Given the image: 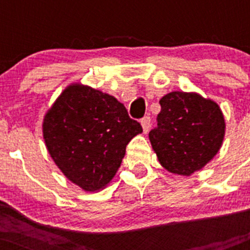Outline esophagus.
Listing matches in <instances>:
<instances>
[{"instance_id": "esophagus-1", "label": "esophagus", "mask_w": 250, "mask_h": 250, "mask_svg": "<svg viewBox=\"0 0 250 250\" xmlns=\"http://www.w3.org/2000/svg\"><path fill=\"white\" fill-rule=\"evenodd\" d=\"M141 126H143V130H144V132L146 134L147 131L150 130V126H151V119L149 118V116H145V118L141 119Z\"/></svg>"}]
</instances>
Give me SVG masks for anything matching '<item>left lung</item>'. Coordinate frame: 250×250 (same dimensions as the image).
Returning a JSON list of instances; mask_svg holds the SVG:
<instances>
[{
	"label": "left lung",
	"mask_w": 250,
	"mask_h": 250,
	"mask_svg": "<svg viewBox=\"0 0 250 250\" xmlns=\"http://www.w3.org/2000/svg\"><path fill=\"white\" fill-rule=\"evenodd\" d=\"M159 103L158 126L149 132L152 149L167 171L191 175L222 147L225 134L222 110L196 92H169Z\"/></svg>",
	"instance_id": "8db88e82"
}]
</instances>
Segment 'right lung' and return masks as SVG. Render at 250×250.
Listing matches in <instances>:
<instances>
[{
    "label": "right lung",
    "instance_id": "1",
    "mask_svg": "<svg viewBox=\"0 0 250 250\" xmlns=\"http://www.w3.org/2000/svg\"><path fill=\"white\" fill-rule=\"evenodd\" d=\"M42 132L63 175L85 191H98L111 182L143 127L114 96L72 83L46 112Z\"/></svg>",
    "mask_w": 250,
    "mask_h": 250
}]
</instances>
